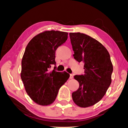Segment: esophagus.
Segmentation results:
<instances>
[{
  "mask_svg": "<svg viewBox=\"0 0 128 128\" xmlns=\"http://www.w3.org/2000/svg\"><path fill=\"white\" fill-rule=\"evenodd\" d=\"M73 78V75L72 74H70V77H69V78L70 79H72Z\"/></svg>",
  "mask_w": 128,
  "mask_h": 128,
  "instance_id": "34e87169",
  "label": "esophagus"
}]
</instances>
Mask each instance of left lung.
I'll return each mask as SVG.
<instances>
[{"instance_id": "left-lung-1", "label": "left lung", "mask_w": 128, "mask_h": 128, "mask_svg": "<svg viewBox=\"0 0 128 128\" xmlns=\"http://www.w3.org/2000/svg\"><path fill=\"white\" fill-rule=\"evenodd\" d=\"M74 59L84 62V74L76 75L79 88L72 93V99L80 107L94 105L104 96L111 84L113 72L110 54L102 44L80 33H70Z\"/></svg>"}]
</instances>
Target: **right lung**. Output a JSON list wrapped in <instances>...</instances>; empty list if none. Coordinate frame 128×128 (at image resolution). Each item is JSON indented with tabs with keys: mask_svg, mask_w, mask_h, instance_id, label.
Masks as SVG:
<instances>
[{
	"mask_svg": "<svg viewBox=\"0 0 128 128\" xmlns=\"http://www.w3.org/2000/svg\"><path fill=\"white\" fill-rule=\"evenodd\" d=\"M68 38L66 32L45 31L30 40L21 62V78L27 94L38 104L48 106L55 101L69 73L50 71L55 66V51Z\"/></svg>",
	"mask_w": 128,
	"mask_h": 128,
	"instance_id": "1",
	"label": "right lung"
}]
</instances>
